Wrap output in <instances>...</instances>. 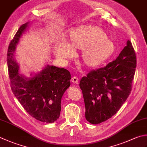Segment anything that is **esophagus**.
<instances>
[{
	"label": "esophagus",
	"mask_w": 147,
	"mask_h": 147,
	"mask_svg": "<svg viewBox=\"0 0 147 147\" xmlns=\"http://www.w3.org/2000/svg\"><path fill=\"white\" fill-rule=\"evenodd\" d=\"M71 82L73 83H78L79 82V79L78 78L77 76H73V78H71Z\"/></svg>",
	"instance_id": "34e87169"
}]
</instances>
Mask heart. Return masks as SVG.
<instances>
[{
	"label": "heart",
	"instance_id": "1",
	"mask_svg": "<svg viewBox=\"0 0 147 147\" xmlns=\"http://www.w3.org/2000/svg\"><path fill=\"white\" fill-rule=\"evenodd\" d=\"M83 49L81 60L87 68L98 67L106 62L115 50L102 28L95 25H82L71 29L65 43L55 47V53L61 59L70 58L71 50Z\"/></svg>",
	"mask_w": 147,
	"mask_h": 147
}]
</instances>
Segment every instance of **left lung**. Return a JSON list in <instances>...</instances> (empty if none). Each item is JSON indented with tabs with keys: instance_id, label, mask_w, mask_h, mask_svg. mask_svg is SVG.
Wrapping results in <instances>:
<instances>
[{
	"instance_id": "1",
	"label": "left lung",
	"mask_w": 147,
	"mask_h": 147,
	"mask_svg": "<svg viewBox=\"0 0 147 147\" xmlns=\"http://www.w3.org/2000/svg\"><path fill=\"white\" fill-rule=\"evenodd\" d=\"M136 67V53L128 40L115 60L82 78L80 87L87 121L98 124L116 114L131 94Z\"/></svg>"
}]
</instances>
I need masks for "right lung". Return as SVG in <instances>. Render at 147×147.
<instances>
[{
	"instance_id": "right-lung-1",
	"label": "right lung",
	"mask_w": 147,
	"mask_h": 147,
	"mask_svg": "<svg viewBox=\"0 0 147 147\" xmlns=\"http://www.w3.org/2000/svg\"><path fill=\"white\" fill-rule=\"evenodd\" d=\"M27 25L28 23L20 26L8 47L7 62L11 88L30 115L41 122L53 123L60 117L61 99L71 85V74L64 68L47 65L30 79L19 74L13 54Z\"/></svg>"
}]
</instances>
